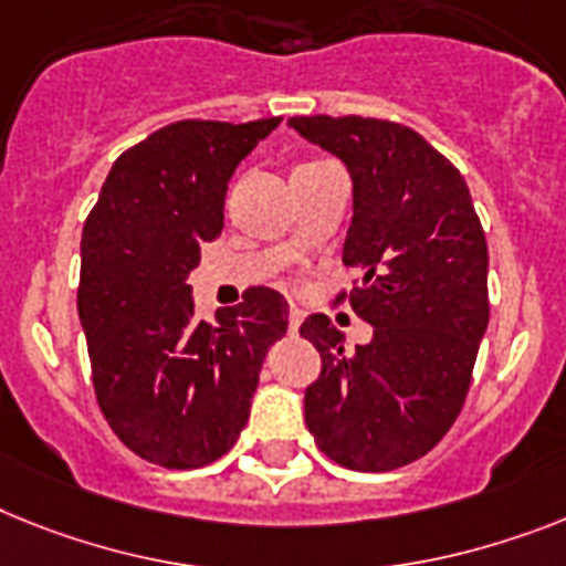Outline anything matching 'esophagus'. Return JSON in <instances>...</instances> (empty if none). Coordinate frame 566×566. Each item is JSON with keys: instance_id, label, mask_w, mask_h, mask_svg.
I'll list each match as a JSON object with an SVG mask.
<instances>
[{"instance_id": "34e87169", "label": "esophagus", "mask_w": 566, "mask_h": 566, "mask_svg": "<svg viewBox=\"0 0 566 566\" xmlns=\"http://www.w3.org/2000/svg\"><path fill=\"white\" fill-rule=\"evenodd\" d=\"M302 319H305V313L298 311V307H291V334H298V327H302Z\"/></svg>"}]
</instances>
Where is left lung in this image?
<instances>
[{
  "label": "left lung",
  "mask_w": 566,
  "mask_h": 566,
  "mask_svg": "<svg viewBox=\"0 0 566 566\" xmlns=\"http://www.w3.org/2000/svg\"><path fill=\"white\" fill-rule=\"evenodd\" d=\"M287 123L348 166L342 261L359 279L336 302L374 327L348 350L325 313L302 322L322 356L307 431L339 467L391 472L431 452L467 402L489 325L486 235L463 175L415 129L356 114Z\"/></svg>",
  "instance_id": "left-lung-1"
}]
</instances>
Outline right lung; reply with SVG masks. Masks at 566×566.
<instances>
[{
	"label": "right lung",
	"mask_w": 566,
	"mask_h": 566,
	"mask_svg": "<svg viewBox=\"0 0 566 566\" xmlns=\"http://www.w3.org/2000/svg\"><path fill=\"white\" fill-rule=\"evenodd\" d=\"M282 123L178 120L114 160L80 241L77 311L99 411L137 458L198 469L227 454L250 417L287 302L250 287L195 319L189 270L224 230L235 166Z\"/></svg>",
	"instance_id": "right-lung-1"
}]
</instances>
